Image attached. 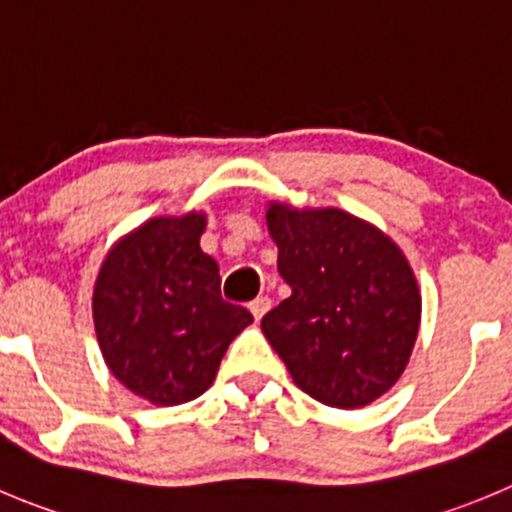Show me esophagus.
Here are the masks:
<instances>
[{
  "mask_svg": "<svg viewBox=\"0 0 512 512\" xmlns=\"http://www.w3.org/2000/svg\"><path fill=\"white\" fill-rule=\"evenodd\" d=\"M248 309H251V314H253V319L259 321L261 316L266 314V311L271 309V299L269 296H256V299L251 301V304H248Z\"/></svg>",
  "mask_w": 512,
  "mask_h": 512,
  "instance_id": "obj_1",
  "label": "esophagus"
}]
</instances>
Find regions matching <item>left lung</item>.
<instances>
[{"label": "left lung", "instance_id": "obj_1", "mask_svg": "<svg viewBox=\"0 0 512 512\" xmlns=\"http://www.w3.org/2000/svg\"><path fill=\"white\" fill-rule=\"evenodd\" d=\"M289 299L261 319L294 382L329 407L369 405L405 372L420 329L410 264L379 228L339 211L271 203Z\"/></svg>", "mask_w": 512, "mask_h": 512}]
</instances>
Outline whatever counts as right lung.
I'll list each match as a JSON object with an SVG mask.
<instances>
[{
  "label": "right lung",
  "mask_w": 512,
  "mask_h": 512,
  "mask_svg": "<svg viewBox=\"0 0 512 512\" xmlns=\"http://www.w3.org/2000/svg\"><path fill=\"white\" fill-rule=\"evenodd\" d=\"M203 213L153 218L102 264L92 316L107 367L153 405H183L213 384L228 344L253 321L223 301L218 264L201 251Z\"/></svg>",
  "instance_id": "right-lung-1"
}]
</instances>
